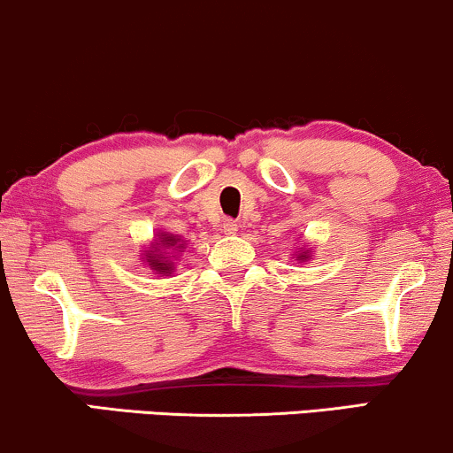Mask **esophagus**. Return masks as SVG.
<instances>
[{"instance_id": "1", "label": "esophagus", "mask_w": 453, "mask_h": 453, "mask_svg": "<svg viewBox=\"0 0 453 453\" xmlns=\"http://www.w3.org/2000/svg\"><path fill=\"white\" fill-rule=\"evenodd\" d=\"M222 231H225L226 235H235V233L239 231V225L235 220H225L222 222Z\"/></svg>"}]
</instances>
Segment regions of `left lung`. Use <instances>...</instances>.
<instances>
[{
    "mask_svg": "<svg viewBox=\"0 0 453 453\" xmlns=\"http://www.w3.org/2000/svg\"><path fill=\"white\" fill-rule=\"evenodd\" d=\"M292 258L295 260H299V263H307V260L311 258V248H305V246H301V248H296L295 252L290 254Z\"/></svg>",
    "mask_w": 453,
    "mask_h": 453,
    "instance_id": "1",
    "label": "left lung"
}]
</instances>
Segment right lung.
Returning <instances> with one entry per match:
<instances>
[{
    "instance_id": "right-lung-1",
    "label": "right lung",
    "mask_w": 453,
    "mask_h": 453,
    "mask_svg": "<svg viewBox=\"0 0 453 453\" xmlns=\"http://www.w3.org/2000/svg\"><path fill=\"white\" fill-rule=\"evenodd\" d=\"M186 242L180 235L173 233L158 231V235H154L152 243L148 248H143V265H148L157 275H172L175 271V260L180 254L184 252Z\"/></svg>"
}]
</instances>
